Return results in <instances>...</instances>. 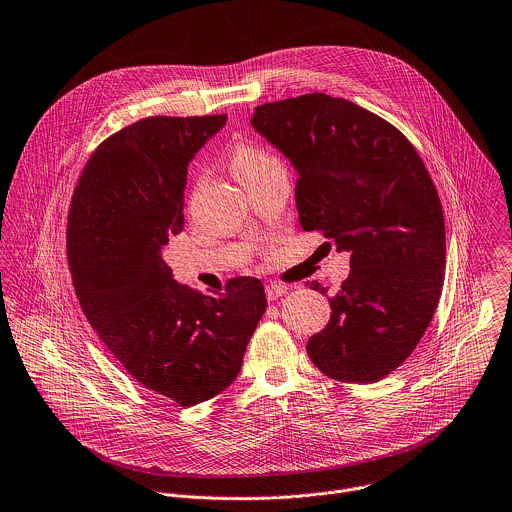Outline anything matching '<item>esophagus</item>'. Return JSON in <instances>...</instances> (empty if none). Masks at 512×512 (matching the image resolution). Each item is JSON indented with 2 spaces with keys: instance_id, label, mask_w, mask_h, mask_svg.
<instances>
[{
  "instance_id": "1",
  "label": "esophagus",
  "mask_w": 512,
  "mask_h": 512,
  "mask_svg": "<svg viewBox=\"0 0 512 512\" xmlns=\"http://www.w3.org/2000/svg\"><path fill=\"white\" fill-rule=\"evenodd\" d=\"M265 293H267V299H269V301H275V299H279L281 295L287 293V287L281 285V283H269V285L265 287Z\"/></svg>"
}]
</instances>
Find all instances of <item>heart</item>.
I'll use <instances>...</instances> for the list:
<instances>
[{
  "label": "heart",
  "mask_w": 512,
  "mask_h": 512,
  "mask_svg": "<svg viewBox=\"0 0 512 512\" xmlns=\"http://www.w3.org/2000/svg\"><path fill=\"white\" fill-rule=\"evenodd\" d=\"M279 165L277 157L269 153L267 149L255 145V143H237L229 153V167L231 173L247 187L253 179L269 171L271 167ZM201 183L197 185V189Z\"/></svg>",
  "instance_id": "obj_1"
}]
</instances>
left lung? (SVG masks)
Returning <instances> with one entry per match:
<instances>
[{"label": "left lung", "mask_w": 512, "mask_h": 512, "mask_svg": "<svg viewBox=\"0 0 512 512\" xmlns=\"http://www.w3.org/2000/svg\"><path fill=\"white\" fill-rule=\"evenodd\" d=\"M251 125L297 171L301 227L351 253L309 359L335 381L385 379L419 345L445 281V217L423 159L395 125L325 93L257 105Z\"/></svg>", "instance_id": "obj_1"}]
</instances>
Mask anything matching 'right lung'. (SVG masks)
<instances>
[{"instance_id":"1","label":"right lung","mask_w":512,"mask_h":512,"mask_svg":"<svg viewBox=\"0 0 512 512\" xmlns=\"http://www.w3.org/2000/svg\"><path fill=\"white\" fill-rule=\"evenodd\" d=\"M225 121L155 115L109 135L67 215V261L89 325L137 383L181 407L235 381L267 309L255 277L203 295L175 283L161 257L183 229L187 165Z\"/></svg>"}]
</instances>
